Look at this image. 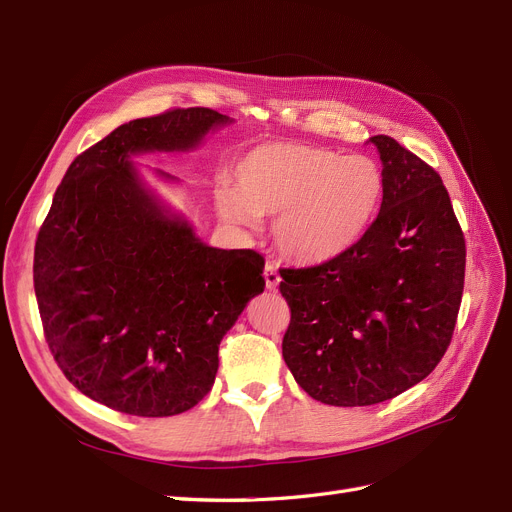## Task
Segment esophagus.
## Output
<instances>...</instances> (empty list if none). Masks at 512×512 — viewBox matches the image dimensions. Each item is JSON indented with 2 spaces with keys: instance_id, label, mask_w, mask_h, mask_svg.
<instances>
[{
  "instance_id": "esophagus-1",
  "label": "esophagus",
  "mask_w": 512,
  "mask_h": 512,
  "mask_svg": "<svg viewBox=\"0 0 512 512\" xmlns=\"http://www.w3.org/2000/svg\"><path fill=\"white\" fill-rule=\"evenodd\" d=\"M280 282H282L280 271H277L273 262H267V265H265V284H267V288L275 290L277 286H280Z\"/></svg>"
}]
</instances>
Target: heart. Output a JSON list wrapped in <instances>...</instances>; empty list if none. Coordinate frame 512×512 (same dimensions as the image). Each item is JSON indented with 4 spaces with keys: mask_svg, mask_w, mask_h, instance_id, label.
<instances>
[{
    "mask_svg": "<svg viewBox=\"0 0 512 512\" xmlns=\"http://www.w3.org/2000/svg\"><path fill=\"white\" fill-rule=\"evenodd\" d=\"M237 183L215 194L222 218L256 226L276 215L280 254L299 265H320L359 241L382 200V168L369 156H344L301 143L252 149L237 166Z\"/></svg>",
    "mask_w": 512,
    "mask_h": 512,
    "instance_id": "heart-1",
    "label": "heart"
}]
</instances>
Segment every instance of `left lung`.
<instances>
[{"mask_svg":"<svg viewBox=\"0 0 512 512\" xmlns=\"http://www.w3.org/2000/svg\"><path fill=\"white\" fill-rule=\"evenodd\" d=\"M378 218L350 250L280 269L290 307L282 342L301 389L329 406H374L427 378L453 339L466 239L440 175L391 136Z\"/></svg>","mask_w":512,"mask_h":512,"instance_id":"obj_1","label":"left lung"}]
</instances>
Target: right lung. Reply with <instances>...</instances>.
<instances>
[{
  "label": "right lung",
  "mask_w": 512,
  "mask_h": 512,
  "mask_svg": "<svg viewBox=\"0 0 512 512\" xmlns=\"http://www.w3.org/2000/svg\"><path fill=\"white\" fill-rule=\"evenodd\" d=\"M228 121L192 106L123 123L74 158L40 226L34 288L46 344L76 389L117 412L194 408L218 374L222 337L265 290V258L200 241L130 162L192 149Z\"/></svg>",
  "instance_id": "obj_1"
}]
</instances>
